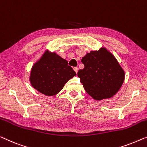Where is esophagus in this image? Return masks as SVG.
Listing matches in <instances>:
<instances>
[{
    "label": "esophagus",
    "mask_w": 147,
    "mask_h": 147,
    "mask_svg": "<svg viewBox=\"0 0 147 147\" xmlns=\"http://www.w3.org/2000/svg\"><path fill=\"white\" fill-rule=\"evenodd\" d=\"M73 69H74V71H75V73H77L78 70V68L76 67H74V68H73Z\"/></svg>",
    "instance_id": "esophagus-1"
}]
</instances>
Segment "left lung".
Segmentation results:
<instances>
[{
    "label": "left lung",
    "instance_id": "8db88e82",
    "mask_svg": "<svg viewBox=\"0 0 147 147\" xmlns=\"http://www.w3.org/2000/svg\"><path fill=\"white\" fill-rule=\"evenodd\" d=\"M83 69L78 71L85 90L96 100L111 98L119 91L125 72L115 57L106 48L90 51L82 57Z\"/></svg>",
    "mask_w": 147,
    "mask_h": 147
}]
</instances>
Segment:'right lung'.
Masks as SVG:
<instances>
[{"instance_id": "obj_1", "label": "right lung", "mask_w": 147, "mask_h": 147, "mask_svg": "<svg viewBox=\"0 0 147 147\" xmlns=\"http://www.w3.org/2000/svg\"><path fill=\"white\" fill-rule=\"evenodd\" d=\"M68 62L55 53L46 51L33 65L30 80L32 86L46 96H54L76 75Z\"/></svg>"}]
</instances>
